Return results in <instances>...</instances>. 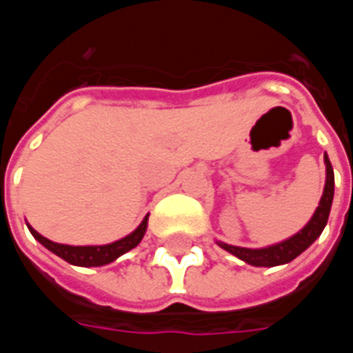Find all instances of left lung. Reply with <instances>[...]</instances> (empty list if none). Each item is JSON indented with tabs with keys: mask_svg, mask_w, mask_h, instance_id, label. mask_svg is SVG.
Instances as JSON below:
<instances>
[{
	"mask_svg": "<svg viewBox=\"0 0 353 353\" xmlns=\"http://www.w3.org/2000/svg\"><path fill=\"white\" fill-rule=\"evenodd\" d=\"M323 162H325V187H323V194L319 199V204L314 215L310 217V221L306 223L299 232H295L293 236L285 238V240H281L278 244L266 245V248H240V245H230L221 242V240H215L217 245L252 266H266V268H270V266L288 265L293 259H296L301 253L306 252L318 240L319 234L325 229L327 219H329V212H331V204H333L334 196V172L327 153L323 154Z\"/></svg>",
	"mask_w": 353,
	"mask_h": 353,
	"instance_id": "1",
	"label": "left lung"
}]
</instances>
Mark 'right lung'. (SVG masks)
Returning a JSON list of instances; mask_svg holds the SVG:
<instances>
[{
    "label": "right lung",
    "instance_id": "add662e5",
    "mask_svg": "<svg viewBox=\"0 0 353 353\" xmlns=\"http://www.w3.org/2000/svg\"><path fill=\"white\" fill-rule=\"evenodd\" d=\"M147 221H149V214L143 217V221L139 223L138 227L132 230L130 234H126L124 238H119V240L111 242V244H101V245L58 244V242H52V240H49V238L41 236V234H39V232H37L30 223H26V225H28V229H30V232H32V236H34L39 244L45 245L49 252L58 255L60 259L68 261L70 265L90 268V266L109 265V263L117 261L126 252L134 250V248L141 242V238L145 236Z\"/></svg>",
    "mask_w": 353,
    "mask_h": 353
}]
</instances>
